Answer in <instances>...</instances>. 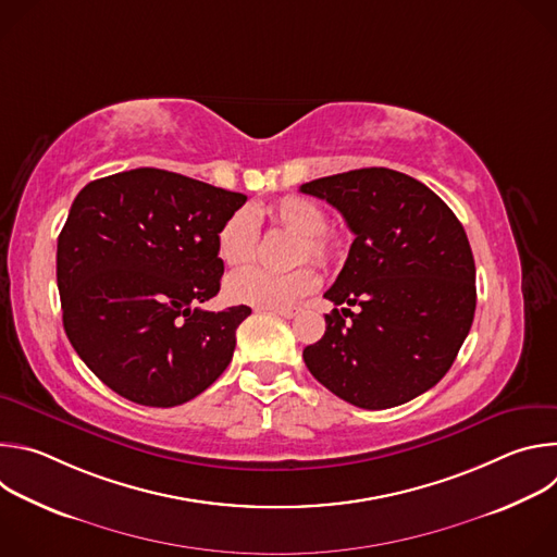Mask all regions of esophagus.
Listing matches in <instances>:
<instances>
[{"label":"esophagus","instance_id":"esophagus-1","mask_svg":"<svg viewBox=\"0 0 557 557\" xmlns=\"http://www.w3.org/2000/svg\"><path fill=\"white\" fill-rule=\"evenodd\" d=\"M299 306H288V308H277V310H271V312H275V314H280V317H284V320H293L295 314H299Z\"/></svg>","mask_w":557,"mask_h":557}]
</instances>
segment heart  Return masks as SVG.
<instances>
[{
    "label": "heart",
    "mask_w": 557,
    "mask_h": 557,
    "mask_svg": "<svg viewBox=\"0 0 557 557\" xmlns=\"http://www.w3.org/2000/svg\"><path fill=\"white\" fill-rule=\"evenodd\" d=\"M269 215L282 228L299 235L295 247V264L314 262L331 267L342 258V243L326 231V211L301 196H286L269 207ZM260 243V222L251 207L235 209L218 231V256L231 267L240 269L256 260ZM320 286V275L310 267L275 275L260 269L240 271L226 280L224 295L233 304L251 306L258 310H277L295 306L301 297L310 295Z\"/></svg>",
    "instance_id": "obj_1"
}]
</instances>
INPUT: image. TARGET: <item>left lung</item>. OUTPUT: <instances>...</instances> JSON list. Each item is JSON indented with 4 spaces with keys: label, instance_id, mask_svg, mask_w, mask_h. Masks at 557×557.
Instances as JSON below:
<instances>
[{
    "label": "left lung",
    "instance_id": "left-lung-1",
    "mask_svg": "<svg viewBox=\"0 0 557 557\" xmlns=\"http://www.w3.org/2000/svg\"><path fill=\"white\" fill-rule=\"evenodd\" d=\"M299 191L333 205L355 233L324 293L344 308L304 348L306 368L363 410L412 401L445 376L473 322L475 264L462 224L430 187L385 168L317 178Z\"/></svg>",
    "mask_w": 557,
    "mask_h": 557
}]
</instances>
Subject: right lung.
<instances>
[{"label": "right lung", "mask_w": 557, "mask_h": 557, "mask_svg": "<svg viewBox=\"0 0 557 557\" xmlns=\"http://www.w3.org/2000/svg\"><path fill=\"white\" fill-rule=\"evenodd\" d=\"M247 202L174 172L140 168L88 183L57 243L65 335L127 401L174 408L231 363L249 306L202 310L220 290L222 222Z\"/></svg>", "instance_id": "add662e5"}]
</instances>
